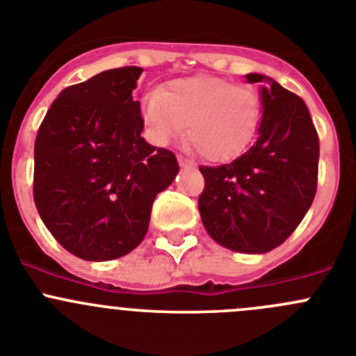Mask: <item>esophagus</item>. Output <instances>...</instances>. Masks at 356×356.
<instances>
[{
  "mask_svg": "<svg viewBox=\"0 0 356 356\" xmlns=\"http://www.w3.org/2000/svg\"><path fill=\"white\" fill-rule=\"evenodd\" d=\"M177 161H179V165H181V167H193V163L191 161H188V159L186 158H182V156H177Z\"/></svg>",
  "mask_w": 356,
  "mask_h": 356,
  "instance_id": "esophagus-1",
  "label": "esophagus"
}]
</instances>
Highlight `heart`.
<instances>
[{"label": "heart", "mask_w": 356, "mask_h": 356, "mask_svg": "<svg viewBox=\"0 0 356 356\" xmlns=\"http://www.w3.org/2000/svg\"><path fill=\"white\" fill-rule=\"evenodd\" d=\"M149 137L165 145L184 131L202 158L232 161L245 151L261 121V99L251 86L198 75L175 79L144 99Z\"/></svg>", "instance_id": "heart-1"}]
</instances>
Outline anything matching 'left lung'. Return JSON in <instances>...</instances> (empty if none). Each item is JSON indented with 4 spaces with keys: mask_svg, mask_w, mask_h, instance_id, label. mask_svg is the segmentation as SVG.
<instances>
[{
    "mask_svg": "<svg viewBox=\"0 0 356 356\" xmlns=\"http://www.w3.org/2000/svg\"><path fill=\"white\" fill-rule=\"evenodd\" d=\"M261 82V121L253 147L221 167H200L198 211L207 234L223 248L261 254L283 244L316 195L320 142L300 96L274 79Z\"/></svg>",
    "mask_w": 356,
    "mask_h": 356,
    "instance_id": "8db88e82",
    "label": "left lung"
}]
</instances>
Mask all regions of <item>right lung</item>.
<instances>
[{
    "instance_id": "add662e5",
    "label": "right lung",
    "mask_w": 356,
    "mask_h": 356,
    "mask_svg": "<svg viewBox=\"0 0 356 356\" xmlns=\"http://www.w3.org/2000/svg\"><path fill=\"white\" fill-rule=\"evenodd\" d=\"M144 72H102L59 92L35 140L33 197L56 241L88 261L121 258L144 241L152 202L172 184L177 158L142 138Z\"/></svg>"
}]
</instances>
